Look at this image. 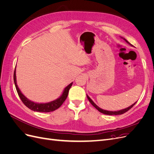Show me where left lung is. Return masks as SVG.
Segmentation results:
<instances>
[{
  "instance_id": "left-lung-1",
  "label": "left lung",
  "mask_w": 154,
  "mask_h": 154,
  "mask_svg": "<svg viewBox=\"0 0 154 154\" xmlns=\"http://www.w3.org/2000/svg\"><path fill=\"white\" fill-rule=\"evenodd\" d=\"M124 40H125V41L126 42H127V44H128L129 45H130L131 46H132V44H130L126 40V39H125V38H123ZM87 98H88V101H90V103L94 106L95 108L98 110L99 112H101V113H103V114H106V115H120V114H124V113H125L126 112H127L128 110H129L130 109L132 108V106H134V105L136 103V102H135V103H134V104H132L131 106H128V107H127V108H126V109H122V110H118V111H109V110H103V109H101V108H100V107L98 106H97L95 103H94V102L93 101L91 98H90V97L88 96V95H87Z\"/></svg>"
}]
</instances>
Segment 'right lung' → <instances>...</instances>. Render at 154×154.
Here are the masks:
<instances>
[{
	"label": "right lung",
	"instance_id": "right-lung-1",
	"mask_svg": "<svg viewBox=\"0 0 154 154\" xmlns=\"http://www.w3.org/2000/svg\"><path fill=\"white\" fill-rule=\"evenodd\" d=\"M13 79H14V83H15L16 89L18 92V94L19 96L22 101L23 102V103H24L27 107H28L29 109L36 112H52L58 109L59 107L63 104L65 100H66L69 94V91L72 85V82L65 88L63 91L62 94L57 100L48 102V103H36V102L32 101L30 100L27 99V97L21 92L19 88L18 87V85L17 84V78H16V67L15 69V71H14Z\"/></svg>",
	"mask_w": 154,
	"mask_h": 154
}]
</instances>
